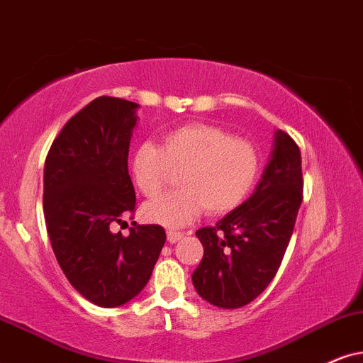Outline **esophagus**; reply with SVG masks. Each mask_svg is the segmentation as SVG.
<instances>
[{"mask_svg":"<svg viewBox=\"0 0 363 363\" xmlns=\"http://www.w3.org/2000/svg\"><path fill=\"white\" fill-rule=\"evenodd\" d=\"M184 236L181 231H176V229H167V241L174 245V242H177L181 238Z\"/></svg>","mask_w":363,"mask_h":363,"instance_id":"1","label":"esophagus"}]
</instances>
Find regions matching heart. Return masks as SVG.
Returning <instances> with one entry per match:
<instances>
[{
	"label": "heart",
	"mask_w": 363,
	"mask_h": 363,
	"mask_svg": "<svg viewBox=\"0 0 363 363\" xmlns=\"http://www.w3.org/2000/svg\"><path fill=\"white\" fill-rule=\"evenodd\" d=\"M261 169L258 149L211 123H186L162 135V144L142 142L132 154L130 171L145 197H155L181 174L182 189L147 203L145 221L181 226L208 209L224 214L246 199Z\"/></svg>",
	"instance_id": "heart-1"
}]
</instances>
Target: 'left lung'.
<instances>
[{"label": "left lung", "mask_w": 363, "mask_h": 363, "mask_svg": "<svg viewBox=\"0 0 363 363\" xmlns=\"http://www.w3.org/2000/svg\"><path fill=\"white\" fill-rule=\"evenodd\" d=\"M303 201L301 155L286 132H274L272 159L241 206L196 236L204 256L192 283L219 308H241L272 283L286 251Z\"/></svg>", "instance_id": "left-lung-1"}]
</instances>
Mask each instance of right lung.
<instances>
[{
    "instance_id": "1",
    "label": "right lung",
    "mask_w": 363,
    "mask_h": 363,
    "mask_svg": "<svg viewBox=\"0 0 363 363\" xmlns=\"http://www.w3.org/2000/svg\"><path fill=\"white\" fill-rule=\"evenodd\" d=\"M139 105L99 97L65 123L45 160L43 213L60 268L82 296L102 308L139 295L166 242L157 224L132 223L135 209L127 157Z\"/></svg>"
}]
</instances>
